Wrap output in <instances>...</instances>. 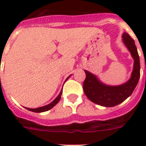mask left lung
<instances>
[{"instance_id": "8db88e82", "label": "left lung", "mask_w": 146, "mask_h": 146, "mask_svg": "<svg viewBox=\"0 0 146 146\" xmlns=\"http://www.w3.org/2000/svg\"><path fill=\"white\" fill-rule=\"evenodd\" d=\"M122 38L123 42L134 60L131 77L127 82L119 86H108L101 82L96 75L85 70L86 75L83 82L85 94L91 102L101 106L113 107L122 103L131 96L140 77L139 57L134 40L127 33H123Z\"/></svg>"}]
</instances>
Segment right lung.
Returning a JSON list of instances; mask_svg holds the SVG:
<instances>
[{
	"label": "right lung",
	"instance_id": "obj_1",
	"mask_svg": "<svg viewBox=\"0 0 146 146\" xmlns=\"http://www.w3.org/2000/svg\"><path fill=\"white\" fill-rule=\"evenodd\" d=\"M70 76H69V77H70ZM68 78H67L66 80H68ZM61 95H62V90L60 91V94L58 95V96H57V97L56 98H55V99L51 103L47 104V105H45V106L40 107V108H26L27 109V110H29V111H33V112H35V113H41V112H44V111H48V110L52 108L53 107L55 106V105L59 102V101L60 100V98H61Z\"/></svg>",
	"mask_w": 146,
	"mask_h": 146
}]
</instances>
